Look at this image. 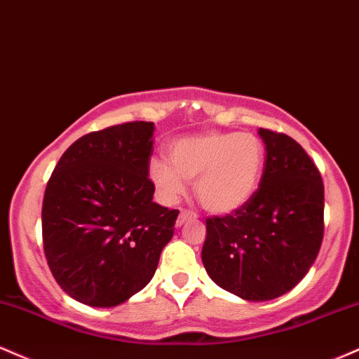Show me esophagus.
Instances as JSON below:
<instances>
[{
	"instance_id": "34e87169",
	"label": "esophagus",
	"mask_w": 359,
	"mask_h": 359,
	"mask_svg": "<svg viewBox=\"0 0 359 359\" xmlns=\"http://www.w3.org/2000/svg\"><path fill=\"white\" fill-rule=\"evenodd\" d=\"M195 218H196V213L189 212V210H181V212H180V217H178V220H176V226H181V225H183L184 222H188V220H195Z\"/></svg>"
}]
</instances>
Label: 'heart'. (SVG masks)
Wrapping results in <instances>:
<instances>
[{
  "mask_svg": "<svg viewBox=\"0 0 359 359\" xmlns=\"http://www.w3.org/2000/svg\"><path fill=\"white\" fill-rule=\"evenodd\" d=\"M168 159H153L147 175L163 200L175 201L195 181L196 198L210 213L229 215L245 206L259 187L265 151L248 133H203L175 139Z\"/></svg>",
  "mask_w": 359,
  "mask_h": 359,
  "instance_id": "b5f03b06",
  "label": "heart"
}]
</instances>
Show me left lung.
Returning a JSON list of instances; mask_svg holds the SVG:
<instances>
[{
  "label": "left lung",
  "mask_w": 359,
  "mask_h": 359,
  "mask_svg": "<svg viewBox=\"0 0 359 359\" xmlns=\"http://www.w3.org/2000/svg\"><path fill=\"white\" fill-rule=\"evenodd\" d=\"M265 164L245 206L206 220L201 260L222 289L271 301L296 287L321 248L324 184L313 159L287 134L259 129Z\"/></svg>",
  "instance_id": "left-lung-1"
}]
</instances>
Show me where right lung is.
I'll return each mask as SVG.
<instances>
[{
    "label": "right lung",
    "mask_w": 359,
    "mask_h": 359,
    "mask_svg": "<svg viewBox=\"0 0 359 359\" xmlns=\"http://www.w3.org/2000/svg\"><path fill=\"white\" fill-rule=\"evenodd\" d=\"M153 122L88 133L46 183L41 235L55 280L75 301L114 307L144 289L175 233L178 210L153 201Z\"/></svg>",
    "instance_id": "obj_1"
}]
</instances>
